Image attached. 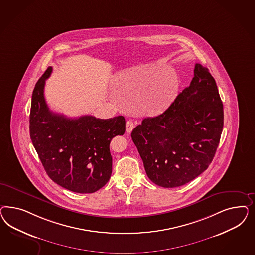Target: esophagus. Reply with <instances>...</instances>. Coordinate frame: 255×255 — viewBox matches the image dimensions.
Instances as JSON below:
<instances>
[{
  "label": "esophagus",
  "instance_id": "1",
  "mask_svg": "<svg viewBox=\"0 0 255 255\" xmlns=\"http://www.w3.org/2000/svg\"><path fill=\"white\" fill-rule=\"evenodd\" d=\"M133 127H134V124H133L131 121L129 120V121L126 122V131L127 132H131L132 131V129H133Z\"/></svg>",
  "mask_w": 255,
  "mask_h": 255
}]
</instances>
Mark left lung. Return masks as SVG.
<instances>
[{
  "label": "left lung",
  "mask_w": 255,
  "mask_h": 255,
  "mask_svg": "<svg viewBox=\"0 0 255 255\" xmlns=\"http://www.w3.org/2000/svg\"><path fill=\"white\" fill-rule=\"evenodd\" d=\"M224 127V106L215 79L196 63L189 87L163 113L131 131L148 178L156 185H184L209 167Z\"/></svg>",
  "instance_id": "8db88e82"
}]
</instances>
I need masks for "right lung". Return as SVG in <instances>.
<instances>
[{"label":"right lung","mask_w":255,"mask_h":255,"mask_svg":"<svg viewBox=\"0 0 255 255\" xmlns=\"http://www.w3.org/2000/svg\"><path fill=\"white\" fill-rule=\"evenodd\" d=\"M48 67L31 96L30 136L46 174L63 188L92 193L108 183L112 173L109 144L125 131L123 116L102 120L86 115L67 118L49 110L44 96Z\"/></svg>","instance_id":"1"}]
</instances>
